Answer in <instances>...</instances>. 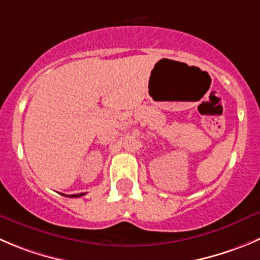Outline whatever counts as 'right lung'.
<instances>
[{"label":"right lung","instance_id":"right-lung-1","mask_svg":"<svg viewBox=\"0 0 260 260\" xmlns=\"http://www.w3.org/2000/svg\"><path fill=\"white\" fill-rule=\"evenodd\" d=\"M84 192H80V194H74V195H66L69 198H78V197H83Z\"/></svg>","mask_w":260,"mask_h":260}]
</instances>
